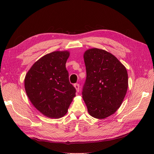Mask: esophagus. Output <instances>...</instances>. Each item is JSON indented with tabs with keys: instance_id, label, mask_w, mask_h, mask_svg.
Wrapping results in <instances>:
<instances>
[{
	"instance_id": "1",
	"label": "esophagus",
	"mask_w": 154,
	"mask_h": 154,
	"mask_svg": "<svg viewBox=\"0 0 154 154\" xmlns=\"http://www.w3.org/2000/svg\"><path fill=\"white\" fill-rule=\"evenodd\" d=\"M74 87H75V89H76L77 92H79V88H80L79 84H74Z\"/></svg>"
}]
</instances>
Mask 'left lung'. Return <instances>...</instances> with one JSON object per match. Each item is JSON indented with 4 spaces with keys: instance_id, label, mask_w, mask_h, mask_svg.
<instances>
[{
    "instance_id": "left-lung-1",
    "label": "left lung",
    "mask_w": 154,
    "mask_h": 154,
    "mask_svg": "<svg viewBox=\"0 0 154 154\" xmlns=\"http://www.w3.org/2000/svg\"><path fill=\"white\" fill-rule=\"evenodd\" d=\"M87 77L82 97L89 114L104 119L120 107L128 88L125 67L112 54L99 48L84 53Z\"/></svg>"
}]
</instances>
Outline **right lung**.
Here are the masks:
<instances>
[{"instance_id": "add662e5", "label": "right lung", "mask_w": 154, "mask_h": 154, "mask_svg": "<svg viewBox=\"0 0 154 154\" xmlns=\"http://www.w3.org/2000/svg\"><path fill=\"white\" fill-rule=\"evenodd\" d=\"M67 51H55L38 60L25 78L27 95L34 106L48 117L66 114L76 89L69 82L66 63Z\"/></svg>"}]
</instances>
